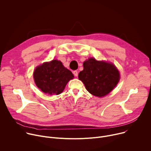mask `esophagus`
Wrapping results in <instances>:
<instances>
[{"mask_svg": "<svg viewBox=\"0 0 151 151\" xmlns=\"http://www.w3.org/2000/svg\"><path fill=\"white\" fill-rule=\"evenodd\" d=\"M73 75H74L75 76H78V71H76V70L73 71Z\"/></svg>", "mask_w": 151, "mask_h": 151, "instance_id": "obj_1", "label": "esophagus"}]
</instances>
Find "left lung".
<instances>
[{
	"label": "left lung",
	"instance_id": "1",
	"mask_svg": "<svg viewBox=\"0 0 151 151\" xmlns=\"http://www.w3.org/2000/svg\"><path fill=\"white\" fill-rule=\"evenodd\" d=\"M78 78L91 94L101 97L108 94L118 84L120 75L114 64L90 58L83 63Z\"/></svg>",
	"mask_w": 151,
	"mask_h": 151
}]
</instances>
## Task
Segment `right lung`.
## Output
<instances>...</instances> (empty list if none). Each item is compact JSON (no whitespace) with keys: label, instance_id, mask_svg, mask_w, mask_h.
Instances as JSON below:
<instances>
[{"label":"right lung","instance_id":"1","mask_svg":"<svg viewBox=\"0 0 151 151\" xmlns=\"http://www.w3.org/2000/svg\"><path fill=\"white\" fill-rule=\"evenodd\" d=\"M73 78L72 72L57 60L43 63L33 72L37 87L42 91L50 95L61 94L68 82Z\"/></svg>","mask_w":151,"mask_h":151}]
</instances>
